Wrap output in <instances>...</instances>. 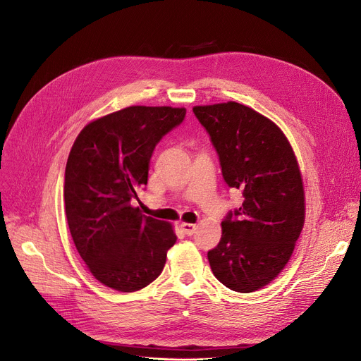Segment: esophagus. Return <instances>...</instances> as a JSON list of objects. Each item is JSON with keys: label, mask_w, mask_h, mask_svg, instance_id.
<instances>
[{"label": "esophagus", "mask_w": 361, "mask_h": 361, "mask_svg": "<svg viewBox=\"0 0 361 361\" xmlns=\"http://www.w3.org/2000/svg\"><path fill=\"white\" fill-rule=\"evenodd\" d=\"M180 226H181L183 233L187 234V235H193V233H195L196 228H197L196 224H188V222H181Z\"/></svg>", "instance_id": "obj_1"}]
</instances>
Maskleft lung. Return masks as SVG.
Listing matches in <instances>:
<instances>
[{"instance_id":"1","label":"left lung","mask_w":361,"mask_h":361,"mask_svg":"<svg viewBox=\"0 0 361 361\" xmlns=\"http://www.w3.org/2000/svg\"><path fill=\"white\" fill-rule=\"evenodd\" d=\"M193 112L211 137L225 183L244 197L226 214L221 241L207 252L211 269L226 288L256 291L286 267L305 224L295 155L281 128L249 106L226 102Z\"/></svg>"}]
</instances>
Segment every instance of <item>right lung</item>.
<instances>
[{
	"instance_id": "add662e5",
	"label": "right lung",
	"mask_w": 361,
	"mask_h": 361,
	"mask_svg": "<svg viewBox=\"0 0 361 361\" xmlns=\"http://www.w3.org/2000/svg\"><path fill=\"white\" fill-rule=\"evenodd\" d=\"M185 117L184 108L128 106L89 123L66 165L68 228L86 267L104 286L121 293L155 281L177 237L165 221L131 206L147 184L159 140Z\"/></svg>"
}]
</instances>
